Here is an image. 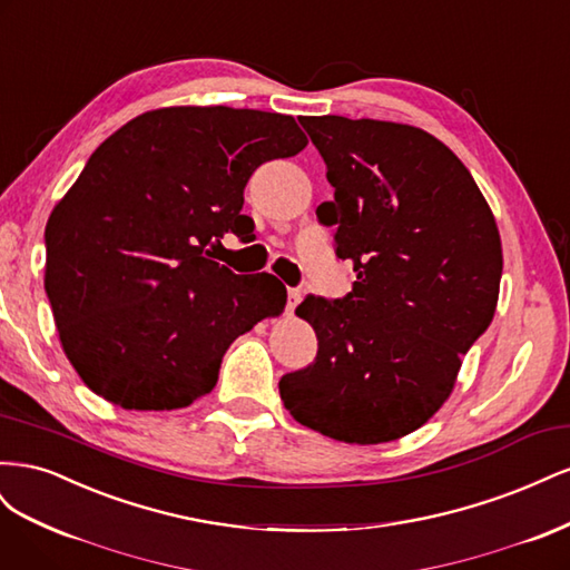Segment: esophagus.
I'll return each mask as SVG.
<instances>
[{"mask_svg": "<svg viewBox=\"0 0 570 570\" xmlns=\"http://www.w3.org/2000/svg\"><path fill=\"white\" fill-rule=\"evenodd\" d=\"M299 302H302V292L299 289H287V312L289 314L295 312Z\"/></svg>", "mask_w": 570, "mask_h": 570, "instance_id": "1", "label": "esophagus"}]
</instances>
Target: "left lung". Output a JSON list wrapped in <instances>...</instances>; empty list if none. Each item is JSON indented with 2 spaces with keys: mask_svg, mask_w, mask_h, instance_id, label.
<instances>
[{
  "mask_svg": "<svg viewBox=\"0 0 570 570\" xmlns=\"http://www.w3.org/2000/svg\"><path fill=\"white\" fill-rule=\"evenodd\" d=\"M327 166L344 299L308 295L312 366L281 377L297 423L350 444L400 440L435 416L463 354L492 323L502 239L469 168L430 132L373 118L302 116Z\"/></svg>",
  "mask_w": 570,
  "mask_h": 570,
  "instance_id": "8db88e82",
  "label": "left lung"
}]
</instances>
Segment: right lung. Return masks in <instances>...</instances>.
Here are the masks:
<instances>
[{
	"mask_svg": "<svg viewBox=\"0 0 570 570\" xmlns=\"http://www.w3.org/2000/svg\"><path fill=\"white\" fill-rule=\"evenodd\" d=\"M297 120L166 107L101 142L49 214L45 289L63 354L120 409H185L209 394L235 337L283 314L285 285L214 262L254 223L245 185L306 147Z\"/></svg>",
	"mask_w": 570,
	"mask_h": 570,
	"instance_id": "1",
	"label": "right lung"
}]
</instances>
